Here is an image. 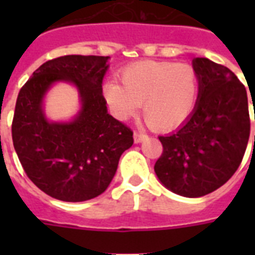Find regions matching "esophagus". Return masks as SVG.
Returning a JSON list of instances; mask_svg holds the SVG:
<instances>
[{"instance_id":"esophagus-1","label":"esophagus","mask_w":255,"mask_h":255,"mask_svg":"<svg viewBox=\"0 0 255 255\" xmlns=\"http://www.w3.org/2000/svg\"><path fill=\"white\" fill-rule=\"evenodd\" d=\"M148 139V135L145 133H141V132H135L133 133V140H135V143H141L144 140Z\"/></svg>"}]
</instances>
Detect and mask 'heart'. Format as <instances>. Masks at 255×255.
<instances>
[{
	"mask_svg": "<svg viewBox=\"0 0 255 255\" xmlns=\"http://www.w3.org/2000/svg\"><path fill=\"white\" fill-rule=\"evenodd\" d=\"M119 83L104 86V95L122 119L132 116L140 104L152 129L169 132L188 122L200 98V75L188 63L140 61L120 73Z\"/></svg>",
	"mask_w": 255,
	"mask_h": 255,
	"instance_id": "obj_1",
	"label": "heart"
}]
</instances>
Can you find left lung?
<instances>
[{
  "label": "left lung",
  "mask_w": 255,
  "mask_h": 255,
  "mask_svg": "<svg viewBox=\"0 0 255 255\" xmlns=\"http://www.w3.org/2000/svg\"><path fill=\"white\" fill-rule=\"evenodd\" d=\"M193 67L201 86L197 107L181 128L159 136L163 153L155 164L160 181L184 197L224 185L240 167L250 136L248 94L236 74L208 58L193 59Z\"/></svg>",
  "instance_id": "left-lung-1"
}]
</instances>
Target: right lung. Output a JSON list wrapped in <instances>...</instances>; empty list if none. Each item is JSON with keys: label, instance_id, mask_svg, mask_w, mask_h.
Here are the masks:
<instances>
[{"label": "right lung", "instance_id": "add662e5", "mask_svg": "<svg viewBox=\"0 0 255 255\" xmlns=\"http://www.w3.org/2000/svg\"><path fill=\"white\" fill-rule=\"evenodd\" d=\"M108 57L65 55L45 62L18 94L11 137L27 177L53 198L79 202L107 189L133 132L107 112L102 92ZM57 80L73 81L82 110L71 124H49L41 111Z\"/></svg>", "mask_w": 255, "mask_h": 255}]
</instances>
